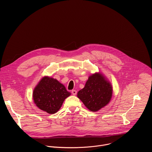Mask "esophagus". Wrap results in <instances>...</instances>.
Wrapping results in <instances>:
<instances>
[{
  "label": "esophagus",
  "mask_w": 152,
  "mask_h": 152,
  "mask_svg": "<svg viewBox=\"0 0 152 152\" xmlns=\"http://www.w3.org/2000/svg\"><path fill=\"white\" fill-rule=\"evenodd\" d=\"M72 93L73 95L75 96V95H76V94H77V91H76V90H73L72 91Z\"/></svg>",
  "instance_id": "esophagus-1"
}]
</instances>
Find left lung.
<instances>
[{"instance_id":"obj_1","label":"left lung","mask_w":152,"mask_h":152,"mask_svg":"<svg viewBox=\"0 0 152 152\" xmlns=\"http://www.w3.org/2000/svg\"><path fill=\"white\" fill-rule=\"evenodd\" d=\"M113 88L111 83L100 73H95L88 77L84 88L77 93V97L92 112L105 106L111 100Z\"/></svg>"}]
</instances>
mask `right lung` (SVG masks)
<instances>
[{
  "label": "right lung",
  "mask_w": 152,
  "mask_h": 152,
  "mask_svg": "<svg viewBox=\"0 0 152 152\" xmlns=\"http://www.w3.org/2000/svg\"><path fill=\"white\" fill-rule=\"evenodd\" d=\"M70 94L56 79L45 76L34 88L33 99L40 110L53 114L60 109L64 100Z\"/></svg>",
  "instance_id": "obj_1"
}]
</instances>
